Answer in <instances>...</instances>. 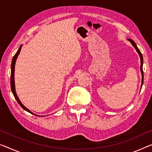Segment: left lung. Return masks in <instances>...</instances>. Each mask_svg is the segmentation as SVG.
<instances>
[{
  "instance_id": "1",
  "label": "left lung",
  "mask_w": 152,
  "mask_h": 152,
  "mask_svg": "<svg viewBox=\"0 0 152 152\" xmlns=\"http://www.w3.org/2000/svg\"><path fill=\"white\" fill-rule=\"evenodd\" d=\"M128 41L130 42V43L132 44V46L134 47L135 50L137 52V53H139V57H140V59H141V66H140V69H141V75H142V80H141V88H142V86H143V56H142V53L140 52V50H139V48H137V46L136 45V43H134V41H132V39H128Z\"/></svg>"
}]
</instances>
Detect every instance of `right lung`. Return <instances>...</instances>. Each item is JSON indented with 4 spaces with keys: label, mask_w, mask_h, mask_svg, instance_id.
Masks as SVG:
<instances>
[{
    "label": "right lung",
    "mask_w": 152,
    "mask_h": 152,
    "mask_svg": "<svg viewBox=\"0 0 152 152\" xmlns=\"http://www.w3.org/2000/svg\"><path fill=\"white\" fill-rule=\"evenodd\" d=\"M22 45H21L20 48L18 49L17 53H15V56H14L13 59H12V62H11V91H12V93L14 96V97H15V99L17 100L18 103H19L20 105L22 107L23 109H24L25 111H26L28 112H29V113L33 114V115H35L37 116H41V115H37L36 114H34L32 113V111H30L28 109H27L26 107L24 104L22 103V102L20 101V100L19 98H18L17 94H16V92H15V79H14V73H15V62H16V60H17L18 56H19L20 54V52L21 51V49H22ZM44 116V115H43Z\"/></svg>",
    "instance_id": "right-lung-1"
}]
</instances>
